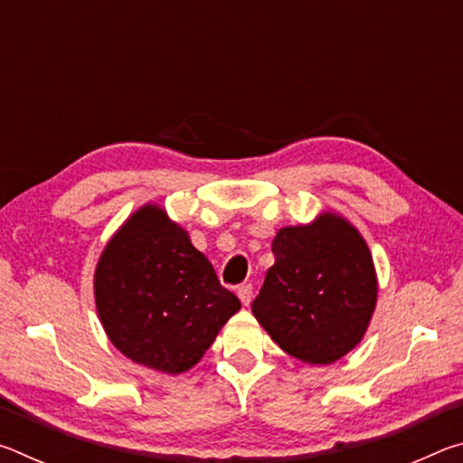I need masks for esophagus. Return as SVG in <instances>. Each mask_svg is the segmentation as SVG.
Segmentation results:
<instances>
[{
  "label": "esophagus",
  "instance_id": "34e87169",
  "mask_svg": "<svg viewBox=\"0 0 463 463\" xmlns=\"http://www.w3.org/2000/svg\"><path fill=\"white\" fill-rule=\"evenodd\" d=\"M237 296H239V300L242 302V307H249L250 300H253V286H250V284L241 286L237 289Z\"/></svg>",
  "mask_w": 463,
  "mask_h": 463
}]
</instances>
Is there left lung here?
Returning a JSON list of instances; mask_svg holds the SVG:
<instances>
[{"label":"left lung","instance_id":"8db88e82","mask_svg":"<svg viewBox=\"0 0 463 463\" xmlns=\"http://www.w3.org/2000/svg\"><path fill=\"white\" fill-rule=\"evenodd\" d=\"M253 315L288 355L328 365L362 343L378 302L372 250L347 218L320 213L308 224L284 226L271 242Z\"/></svg>","mask_w":463,"mask_h":463}]
</instances>
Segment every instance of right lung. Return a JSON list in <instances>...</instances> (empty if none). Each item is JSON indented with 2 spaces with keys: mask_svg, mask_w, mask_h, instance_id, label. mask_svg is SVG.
<instances>
[{
  "mask_svg": "<svg viewBox=\"0 0 463 463\" xmlns=\"http://www.w3.org/2000/svg\"><path fill=\"white\" fill-rule=\"evenodd\" d=\"M99 323L122 355L177 375L200 362L241 302L159 203L132 213L93 273Z\"/></svg>",
  "mask_w": 463,
  "mask_h": 463,
  "instance_id": "obj_1",
  "label": "right lung"
}]
</instances>
